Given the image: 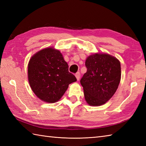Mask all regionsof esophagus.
Here are the masks:
<instances>
[{"instance_id":"obj_1","label":"esophagus","mask_w":146,"mask_h":146,"mask_svg":"<svg viewBox=\"0 0 146 146\" xmlns=\"http://www.w3.org/2000/svg\"><path fill=\"white\" fill-rule=\"evenodd\" d=\"M75 76H76V78L77 81H79L80 78V73L79 72L76 73L75 74Z\"/></svg>"}]
</instances>
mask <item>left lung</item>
<instances>
[{
  "label": "left lung",
  "mask_w": 146,
  "mask_h": 146,
  "mask_svg": "<svg viewBox=\"0 0 146 146\" xmlns=\"http://www.w3.org/2000/svg\"><path fill=\"white\" fill-rule=\"evenodd\" d=\"M87 71L80 80L85 101L90 106L104 105L117 91L121 78L119 60L107 53H94L85 61Z\"/></svg>",
  "instance_id": "1"
}]
</instances>
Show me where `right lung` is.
Returning a JSON list of instances; mask_svg holds the SVG:
<instances>
[{
    "mask_svg": "<svg viewBox=\"0 0 146 146\" xmlns=\"http://www.w3.org/2000/svg\"><path fill=\"white\" fill-rule=\"evenodd\" d=\"M27 77L33 92L47 103L60 100L70 83L76 81L68 71V65L61 52L52 47L37 52L31 58Z\"/></svg>",
    "mask_w": 146,
    "mask_h": 146,
    "instance_id": "add662e5",
    "label": "right lung"
}]
</instances>
